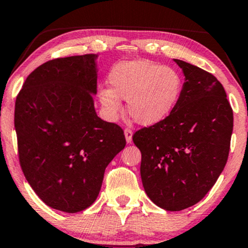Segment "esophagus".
Listing matches in <instances>:
<instances>
[{
	"mask_svg": "<svg viewBox=\"0 0 248 248\" xmlns=\"http://www.w3.org/2000/svg\"><path fill=\"white\" fill-rule=\"evenodd\" d=\"M124 137H126L127 143H131V140H133V130L130 128H126L124 129Z\"/></svg>",
	"mask_w": 248,
	"mask_h": 248,
	"instance_id": "esophagus-1",
	"label": "esophagus"
}]
</instances>
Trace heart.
Wrapping results in <instances>:
<instances>
[{"mask_svg": "<svg viewBox=\"0 0 248 248\" xmlns=\"http://www.w3.org/2000/svg\"><path fill=\"white\" fill-rule=\"evenodd\" d=\"M110 88L98 93L101 103L111 114L128 101V113L137 124L150 126L160 122L176 107L181 93V79L173 69L147 61L124 62L112 69Z\"/></svg>", "mask_w": 248, "mask_h": 248, "instance_id": "heart-1", "label": "heart"}]
</instances>
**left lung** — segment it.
<instances>
[{"mask_svg":"<svg viewBox=\"0 0 248 248\" xmlns=\"http://www.w3.org/2000/svg\"><path fill=\"white\" fill-rule=\"evenodd\" d=\"M185 82L170 114L134 134L141 153L140 177L152 202L167 211L195 205L226 166L233 127L232 108L221 82L187 62Z\"/></svg>","mask_w":248,"mask_h":248,"instance_id":"left-lung-1","label":"left lung"}]
</instances>
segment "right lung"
Returning <instances> with one entry per match:
<instances>
[{"instance_id": "add662e5", "label": "right lung", "mask_w": 248, "mask_h": 248, "mask_svg": "<svg viewBox=\"0 0 248 248\" xmlns=\"http://www.w3.org/2000/svg\"><path fill=\"white\" fill-rule=\"evenodd\" d=\"M96 54L49 60L28 76L16 100L19 161L52 209L77 213L97 199L104 171L126 146L124 130L97 117Z\"/></svg>"}]
</instances>
